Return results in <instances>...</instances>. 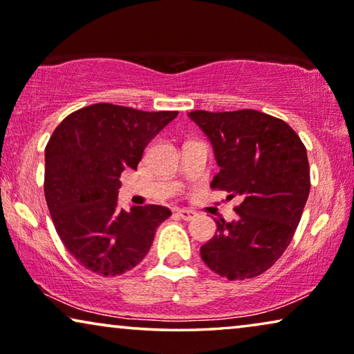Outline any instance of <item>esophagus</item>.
<instances>
[{
	"label": "esophagus",
	"mask_w": 354,
	"mask_h": 354,
	"mask_svg": "<svg viewBox=\"0 0 354 354\" xmlns=\"http://www.w3.org/2000/svg\"><path fill=\"white\" fill-rule=\"evenodd\" d=\"M177 214L180 216L183 221H192L196 217V212L193 209H177Z\"/></svg>",
	"instance_id": "34e87169"
}]
</instances>
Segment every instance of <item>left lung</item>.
Masks as SVG:
<instances>
[{
    "instance_id": "obj_1",
    "label": "left lung",
    "mask_w": 354,
    "mask_h": 354,
    "mask_svg": "<svg viewBox=\"0 0 354 354\" xmlns=\"http://www.w3.org/2000/svg\"><path fill=\"white\" fill-rule=\"evenodd\" d=\"M188 118L209 138L221 167L211 188L241 198L236 221H216L201 259L221 277L253 279L283 254L301 219L311 187L306 148L287 122L254 109Z\"/></svg>"
}]
</instances>
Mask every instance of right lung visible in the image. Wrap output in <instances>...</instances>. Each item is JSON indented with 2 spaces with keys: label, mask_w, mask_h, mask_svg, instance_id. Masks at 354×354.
Wrapping results in <instances>:
<instances>
[{
  "label": "right lung",
  "mask_w": 354,
  "mask_h": 354,
  "mask_svg": "<svg viewBox=\"0 0 354 354\" xmlns=\"http://www.w3.org/2000/svg\"><path fill=\"white\" fill-rule=\"evenodd\" d=\"M177 111L147 113L98 103L67 115L45 148V198L67 251L91 272L113 277L133 269L151 248L158 205L119 206L120 174L137 169L143 149Z\"/></svg>",
  "instance_id": "1"
}]
</instances>
